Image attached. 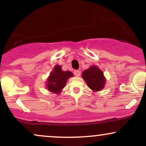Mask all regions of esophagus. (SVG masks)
I'll use <instances>...</instances> for the list:
<instances>
[{
  "label": "esophagus",
  "mask_w": 146,
  "mask_h": 146,
  "mask_svg": "<svg viewBox=\"0 0 146 146\" xmlns=\"http://www.w3.org/2000/svg\"><path fill=\"white\" fill-rule=\"evenodd\" d=\"M80 74H81V73H80V71H79V70H76V71H74V75L75 76L80 77Z\"/></svg>",
  "instance_id": "34e87169"
}]
</instances>
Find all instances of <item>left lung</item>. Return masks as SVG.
<instances>
[{"label": "left lung", "mask_w": 146, "mask_h": 146, "mask_svg": "<svg viewBox=\"0 0 146 146\" xmlns=\"http://www.w3.org/2000/svg\"><path fill=\"white\" fill-rule=\"evenodd\" d=\"M82 77L86 82L87 86L94 92L100 91L104 88L106 79L102 70L95 65L90 66L89 68L84 70Z\"/></svg>", "instance_id": "left-lung-1"}]
</instances>
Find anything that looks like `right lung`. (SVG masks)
Returning <instances> with one entry per match:
<instances>
[{
    "label": "right lung",
    "mask_w": 146,
    "mask_h": 146,
    "mask_svg": "<svg viewBox=\"0 0 146 146\" xmlns=\"http://www.w3.org/2000/svg\"><path fill=\"white\" fill-rule=\"evenodd\" d=\"M73 76V74L71 71H64L61 66L56 65L46 80V88L51 93L60 94L66 86L68 79Z\"/></svg>",
    "instance_id": "1"
}]
</instances>
